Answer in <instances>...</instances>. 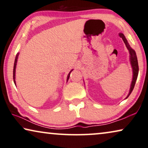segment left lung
Here are the masks:
<instances>
[{"mask_svg":"<svg viewBox=\"0 0 148 148\" xmlns=\"http://www.w3.org/2000/svg\"><path fill=\"white\" fill-rule=\"evenodd\" d=\"M119 36L121 38H122L123 41H124L125 44L127 48L129 53H130V64L131 66H132V70H133V78H132V83H131V86L130 88V92H129V94L125 98L127 99L129 96L130 95L131 93L134 90V88L135 86V84H136V82L137 78V76H138V72H139V66H138V62H137V58L136 56V53L134 49H133L131 46L129 44L127 40L125 37V35L123 34V33H119Z\"/></svg>","mask_w":148,"mask_h":148,"instance_id":"1","label":"left lung"}]
</instances>
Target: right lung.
<instances>
[{
    "instance_id": "1",
    "label": "right lung",
    "mask_w": 148,
    "mask_h": 148,
    "mask_svg": "<svg viewBox=\"0 0 148 148\" xmlns=\"http://www.w3.org/2000/svg\"><path fill=\"white\" fill-rule=\"evenodd\" d=\"M18 55H19V53H17L16 54V57H15V60H14V68H13V80H14V84L16 85V81H15V72H16V63H17V59H18ZM73 70H72L71 71L69 72V74H68V76H67V82L68 80V79L70 78V74L71 73V72Z\"/></svg>"
}]
</instances>
